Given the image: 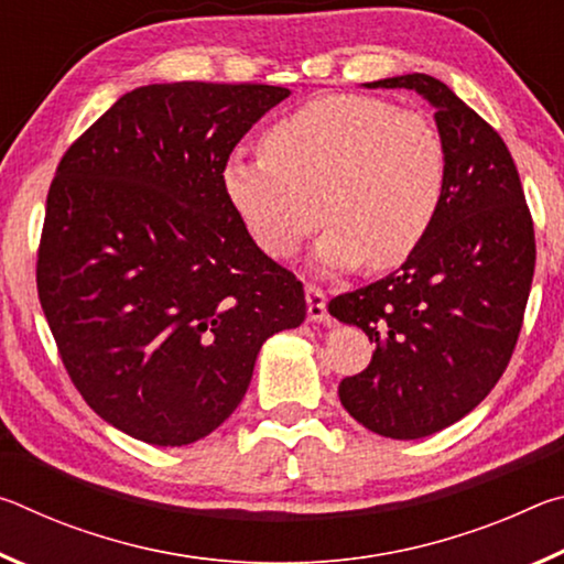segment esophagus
<instances>
[{"mask_svg":"<svg viewBox=\"0 0 564 564\" xmlns=\"http://www.w3.org/2000/svg\"><path fill=\"white\" fill-rule=\"evenodd\" d=\"M305 303H308V321L313 323H326L328 311H326V293L316 285H305Z\"/></svg>","mask_w":564,"mask_h":564,"instance_id":"esophagus-1","label":"esophagus"}]
</instances>
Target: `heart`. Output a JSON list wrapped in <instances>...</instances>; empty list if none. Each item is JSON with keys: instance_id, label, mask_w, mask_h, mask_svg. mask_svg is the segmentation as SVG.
<instances>
[{"instance_id": "heart-1", "label": "heart", "mask_w": 564, "mask_h": 564, "mask_svg": "<svg viewBox=\"0 0 564 564\" xmlns=\"http://www.w3.org/2000/svg\"><path fill=\"white\" fill-rule=\"evenodd\" d=\"M221 186L271 259H293L323 212L328 228L313 253L321 271L366 261L383 271L408 261L431 234L445 202L447 149L423 113L360 94H328L273 123L263 154L234 151Z\"/></svg>"}]
</instances>
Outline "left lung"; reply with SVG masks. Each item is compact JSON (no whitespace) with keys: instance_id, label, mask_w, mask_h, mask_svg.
Returning <instances> with one entry per match:
<instances>
[{"instance_id":"obj_1","label":"left lung","mask_w":564,"mask_h":564,"mask_svg":"<svg viewBox=\"0 0 564 564\" xmlns=\"http://www.w3.org/2000/svg\"><path fill=\"white\" fill-rule=\"evenodd\" d=\"M362 87L420 94L447 149L445 202L425 241L395 273L328 303L376 343L368 368L340 380V405L368 431L417 441L470 413L508 368L534 231L500 133L443 82L403 74Z\"/></svg>"}]
</instances>
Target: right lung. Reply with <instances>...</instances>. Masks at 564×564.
I'll use <instances>...</instances> for the list:
<instances>
[{"label":"right lung","mask_w":564,"mask_h":564,"mask_svg":"<svg viewBox=\"0 0 564 564\" xmlns=\"http://www.w3.org/2000/svg\"><path fill=\"white\" fill-rule=\"evenodd\" d=\"M269 84L176 82L113 104L56 169L36 289L66 373L137 441L188 445L241 403L305 295L228 204L224 161L289 97Z\"/></svg>","instance_id":"1"}]
</instances>
